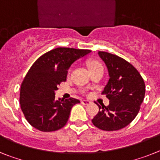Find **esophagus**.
Returning <instances> with one entry per match:
<instances>
[{
  "mask_svg": "<svg viewBox=\"0 0 160 160\" xmlns=\"http://www.w3.org/2000/svg\"><path fill=\"white\" fill-rule=\"evenodd\" d=\"M81 103L84 105H88L91 104V101H88V100H83V101H81Z\"/></svg>",
  "mask_w": 160,
  "mask_h": 160,
  "instance_id": "1",
  "label": "esophagus"
}]
</instances>
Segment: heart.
Returning a JSON list of instances; mask_svg holds the SVG:
<instances>
[{
	"mask_svg": "<svg viewBox=\"0 0 160 160\" xmlns=\"http://www.w3.org/2000/svg\"><path fill=\"white\" fill-rule=\"evenodd\" d=\"M97 67H102V65L101 64V63H99L98 61L96 60H92L90 61L89 63H88V68H97Z\"/></svg>",
	"mask_w": 160,
	"mask_h": 160,
	"instance_id": "obj_1",
	"label": "heart"
}]
</instances>
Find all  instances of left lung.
<instances>
[{
    "label": "left lung",
    "mask_w": 160,
    "mask_h": 160,
    "mask_svg": "<svg viewBox=\"0 0 160 160\" xmlns=\"http://www.w3.org/2000/svg\"><path fill=\"white\" fill-rule=\"evenodd\" d=\"M109 72V81L103 95L109 100L108 106L99 105V112L92 120V124L106 131L118 130L135 118L145 96V83L132 64L118 55L99 51Z\"/></svg>",
    "instance_id": "8db88e82"
}]
</instances>
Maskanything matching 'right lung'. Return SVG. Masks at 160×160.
Returning a JSON list of instances; mask_svg holds the SVG:
<instances>
[{"instance_id": "1", "label": "right lung", "mask_w": 160, "mask_h": 160, "mask_svg": "<svg viewBox=\"0 0 160 160\" xmlns=\"http://www.w3.org/2000/svg\"><path fill=\"white\" fill-rule=\"evenodd\" d=\"M90 50L58 47L40 56L32 65L22 81L20 105L27 122L37 130L55 131L63 128L72 106L80 101L75 98L55 100V91L66 81L68 70Z\"/></svg>"}]
</instances>
